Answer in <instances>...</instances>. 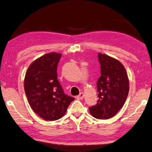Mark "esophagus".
<instances>
[{"label":"esophagus","mask_w":152,"mask_h":152,"mask_svg":"<svg viewBox=\"0 0 152 152\" xmlns=\"http://www.w3.org/2000/svg\"><path fill=\"white\" fill-rule=\"evenodd\" d=\"M77 99H82L84 98V93L83 92H80L78 96H77Z\"/></svg>","instance_id":"34e87169"}]
</instances>
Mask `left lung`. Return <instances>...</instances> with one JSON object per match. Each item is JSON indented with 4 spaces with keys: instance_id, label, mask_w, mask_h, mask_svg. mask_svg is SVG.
Instances as JSON below:
<instances>
[{
    "instance_id": "left-lung-1",
    "label": "left lung",
    "mask_w": 152,
    "mask_h": 152,
    "mask_svg": "<svg viewBox=\"0 0 152 152\" xmlns=\"http://www.w3.org/2000/svg\"><path fill=\"white\" fill-rule=\"evenodd\" d=\"M101 76L97 81L98 100L89 107L97 119H109L122 108L129 92V80L126 69L118 60L98 53Z\"/></svg>"
}]
</instances>
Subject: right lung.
I'll list each match as a JSON object with an SVG mask.
<instances>
[{
  "label": "right lung",
  "instance_id": "right-lung-1",
  "mask_svg": "<svg viewBox=\"0 0 152 152\" xmlns=\"http://www.w3.org/2000/svg\"><path fill=\"white\" fill-rule=\"evenodd\" d=\"M61 56L50 52L38 58L30 65L24 78V91L30 107L45 120L61 118L74 100L65 94L57 80V66Z\"/></svg>",
  "mask_w": 152,
  "mask_h": 152
}]
</instances>
